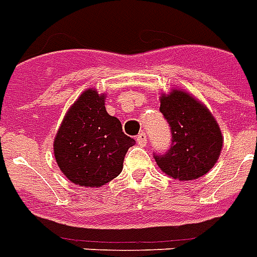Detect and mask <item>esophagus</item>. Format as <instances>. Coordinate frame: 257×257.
<instances>
[{"instance_id":"obj_1","label":"esophagus","mask_w":257,"mask_h":257,"mask_svg":"<svg viewBox=\"0 0 257 257\" xmlns=\"http://www.w3.org/2000/svg\"><path fill=\"white\" fill-rule=\"evenodd\" d=\"M147 140L148 137L145 133H141L140 136L137 137V142H138V145H141V147H145V145H147Z\"/></svg>"}]
</instances>
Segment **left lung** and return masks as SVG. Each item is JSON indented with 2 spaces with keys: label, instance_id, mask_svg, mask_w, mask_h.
I'll use <instances>...</instances> for the list:
<instances>
[{
  "label": "left lung",
  "instance_id": "obj_1",
  "mask_svg": "<svg viewBox=\"0 0 257 257\" xmlns=\"http://www.w3.org/2000/svg\"><path fill=\"white\" fill-rule=\"evenodd\" d=\"M160 112L171 127V147L155 160L163 172L178 181L205 175L218 162L223 137L212 113L200 101L174 89L160 97Z\"/></svg>",
  "mask_w": 257,
  "mask_h": 257
}]
</instances>
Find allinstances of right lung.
Returning a JSON list of instances; mask_svg holds the SVG:
<instances>
[{
  "label": "right lung",
  "instance_id": "right-lung-1",
  "mask_svg": "<svg viewBox=\"0 0 257 257\" xmlns=\"http://www.w3.org/2000/svg\"><path fill=\"white\" fill-rule=\"evenodd\" d=\"M134 144L123 133L120 120L106 112L105 94L87 89L64 116L53 149L57 166L71 182L100 188L120 174Z\"/></svg>",
  "mask_w": 257,
  "mask_h": 257
}]
</instances>
